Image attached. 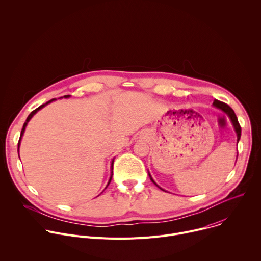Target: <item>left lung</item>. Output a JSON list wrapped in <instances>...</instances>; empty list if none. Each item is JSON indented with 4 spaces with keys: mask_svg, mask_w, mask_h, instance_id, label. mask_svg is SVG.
Instances as JSON below:
<instances>
[{
    "mask_svg": "<svg viewBox=\"0 0 261 261\" xmlns=\"http://www.w3.org/2000/svg\"><path fill=\"white\" fill-rule=\"evenodd\" d=\"M213 105L216 106L217 108H220L221 110L224 111V113L229 117V119H230V121H231V123H232V125H233V127H234V130H236V132H237V135H238V142H239V140H240V138H241V131H242V129H241V126H240V124H239L238 118H237V116H236V114H234L233 109H232L231 107H229L226 103L221 102V101H219V100H215L214 103H213ZM148 175H150L151 180L157 186V187H159V186H158V185L154 181V179L152 178L150 172H148ZM159 188H160V187H159ZM160 189L163 190L162 188H160ZM163 191H164V190H163Z\"/></svg>",
    "mask_w": 261,
    "mask_h": 261,
    "instance_id": "8db88e82",
    "label": "left lung"
}]
</instances>
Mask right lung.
<instances>
[{"label":"right lung","instance_id":"right-lung-1","mask_svg":"<svg viewBox=\"0 0 261 261\" xmlns=\"http://www.w3.org/2000/svg\"><path fill=\"white\" fill-rule=\"evenodd\" d=\"M70 97V95H66V96H64V98H69ZM61 98H63V97H61ZM56 99H51V100H49L48 102H46L45 104H42V105H40L38 108H36L35 110H33L32 113L29 115V117L27 118V120H25V122H24V124H23V127H22V129H21V133H20V137H19V140H18V151H19V145H20V140H21V137H22V135H23V132H24V130H25V127H27V125H28V123H29V121L32 119V117L37 113V111L38 110H40L41 108H43L45 105H47L48 103H50V102H53V101H55ZM19 156V155H18ZM113 170H114V160H113V162H111V174H110V177H109V180H108V184H107V186L109 185V182H110V180H111V177H113ZM107 186H106V188H107ZM105 188V189H106Z\"/></svg>","mask_w":261,"mask_h":261}]
</instances>
